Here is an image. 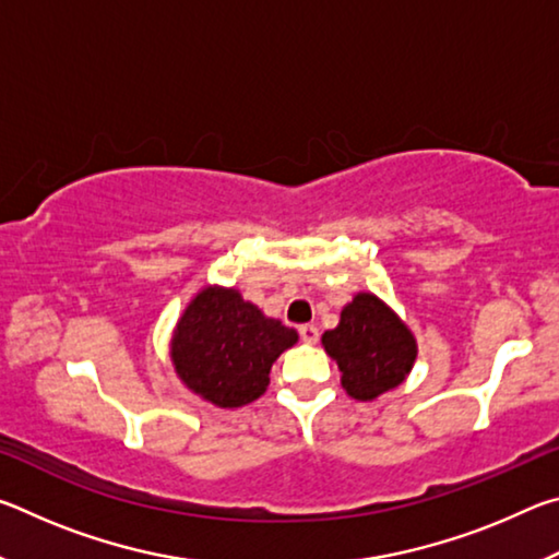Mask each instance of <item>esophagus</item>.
I'll list each match as a JSON object with an SVG mask.
<instances>
[{
    "label": "esophagus",
    "mask_w": 559,
    "mask_h": 559,
    "mask_svg": "<svg viewBox=\"0 0 559 559\" xmlns=\"http://www.w3.org/2000/svg\"><path fill=\"white\" fill-rule=\"evenodd\" d=\"M300 337H302V343L316 345V343H318V337H320V333H318V328H316V325H300Z\"/></svg>",
    "instance_id": "34e87169"
}]
</instances>
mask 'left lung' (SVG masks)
<instances>
[{
  "instance_id": "8db88e82",
  "label": "left lung",
  "mask_w": 559,
  "mask_h": 559,
  "mask_svg": "<svg viewBox=\"0 0 559 559\" xmlns=\"http://www.w3.org/2000/svg\"><path fill=\"white\" fill-rule=\"evenodd\" d=\"M325 353L335 359L343 390L357 402H372L409 377L416 362V337L404 320L374 293H357L323 333Z\"/></svg>"
}]
</instances>
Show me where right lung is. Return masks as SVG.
I'll list each match as a JSON object with an SVG mask.
<instances>
[{"label": "right lung", "mask_w": 559, "mask_h": 559, "mask_svg": "<svg viewBox=\"0 0 559 559\" xmlns=\"http://www.w3.org/2000/svg\"><path fill=\"white\" fill-rule=\"evenodd\" d=\"M298 333L236 288L204 286L187 302L169 340V359L189 392L236 409L266 392L269 372Z\"/></svg>", "instance_id": "1"}]
</instances>
